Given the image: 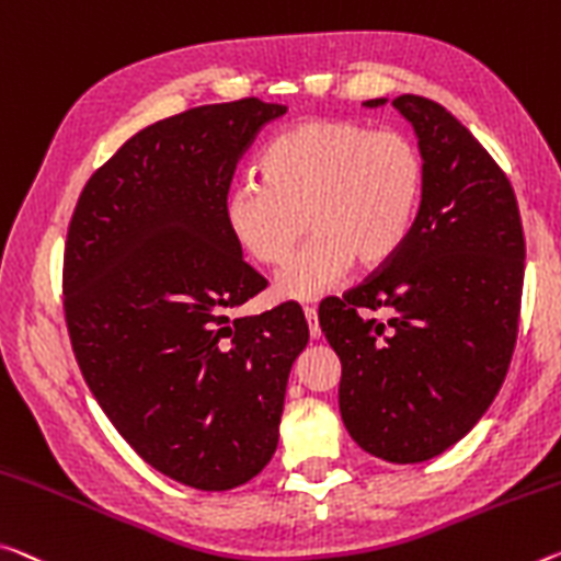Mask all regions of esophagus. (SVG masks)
I'll use <instances>...</instances> for the list:
<instances>
[{
    "label": "esophagus",
    "mask_w": 561,
    "mask_h": 561,
    "mask_svg": "<svg viewBox=\"0 0 561 561\" xmlns=\"http://www.w3.org/2000/svg\"><path fill=\"white\" fill-rule=\"evenodd\" d=\"M305 319L309 324V334H312V340H319L322 336V327H319V314L314 307H305Z\"/></svg>",
    "instance_id": "34e87169"
}]
</instances>
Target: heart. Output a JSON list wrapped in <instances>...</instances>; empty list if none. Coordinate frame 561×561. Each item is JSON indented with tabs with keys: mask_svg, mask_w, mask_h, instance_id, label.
Wrapping results in <instances>:
<instances>
[{
	"mask_svg": "<svg viewBox=\"0 0 561 561\" xmlns=\"http://www.w3.org/2000/svg\"><path fill=\"white\" fill-rule=\"evenodd\" d=\"M262 180H242L225 204L227 229L264 266L287 260L307 229L314 237L277 274L274 295L314 301L357 262L392 260L420 215L426 167L402 131L354 119H307L284 129L262 157Z\"/></svg>",
	"mask_w": 561,
	"mask_h": 561,
	"instance_id": "obj_1",
	"label": "heart"
}]
</instances>
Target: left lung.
<instances>
[{
  "label": "left lung",
  "instance_id": "left-lung-1",
  "mask_svg": "<svg viewBox=\"0 0 561 561\" xmlns=\"http://www.w3.org/2000/svg\"><path fill=\"white\" fill-rule=\"evenodd\" d=\"M392 106L420 139V215L377 274L319 305V327L342 362L346 432L369 455L416 465L465 437L500 392L517 342L524 232L510 180L455 114L416 94ZM359 308L393 319L364 320Z\"/></svg>",
  "mask_w": 561,
  "mask_h": 561
}]
</instances>
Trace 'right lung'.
I'll return each instance as SVG.
<instances>
[{
	"mask_svg": "<svg viewBox=\"0 0 561 561\" xmlns=\"http://www.w3.org/2000/svg\"><path fill=\"white\" fill-rule=\"evenodd\" d=\"M284 104L256 96L149 124L89 176L65 247L79 369L137 455L174 482L225 492L279 442L301 309L232 314L266 287L227 229L237 162Z\"/></svg>",
	"mask_w": 561,
	"mask_h": 561,
	"instance_id": "add662e5",
	"label": "right lung"
}]
</instances>
